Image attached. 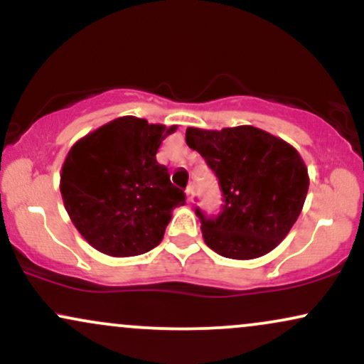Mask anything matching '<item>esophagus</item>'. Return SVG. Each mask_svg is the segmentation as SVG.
<instances>
[{"label": "esophagus", "instance_id": "obj_1", "mask_svg": "<svg viewBox=\"0 0 364 364\" xmlns=\"http://www.w3.org/2000/svg\"><path fill=\"white\" fill-rule=\"evenodd\" d=\"M193 193H195L193 186H188V188H186V200H188V203L193 202Z\"/></svg>", "mask_w": 364, "mask_h": 364}]
</instances>
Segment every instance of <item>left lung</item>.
<instances>
[{"label":"left lung","mask_w":364,"mask_h":364,"mask_svg":"<svg viewBox=\"0 0 364 364\" xmlns=\"http://www.w3.org/2000/svg\"><path fill=\"white\" fill-rule=\"evenodd\" d=\"M186 144L205 159L223 190L219 215L195 210L208 248L235 260L272 252L301 214L310 186L298 150L248 124L188 128Z\"/></svg>","instance_id":"1"}]
</instances>
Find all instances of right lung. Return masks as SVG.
Masks as SVG:
<instances>
[{
  "mask_svg": "<svg viewBox=\"0 0 364 364\" xmlns=\"http://www.w3.org/2000/svg\"><path fill=\"white\" fill-rule=\"evenodd\" d=\"M176 127L123 116L70 149L60 190L66 212L89 245L109 257H135L161 243L185 193L156 154Z\"/></svg>",
  "mask_w": 364,
  "mask_h": 364,
  "instance_id": "add662e5",
  "label": "right lung"
}]
</instances>
